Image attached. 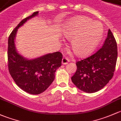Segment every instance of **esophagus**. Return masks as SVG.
<instances>
[{
    "mask_svg": "<svg viewBox=\"0 0 121 121\" xmlns=\"http://www.w3.org/2000/svg\"><path fill=\"white\" fill-rule=\"evenodd\" d=\"M69 62V59H68V58H66V57L63 58V59H62V63L63 65H66Z\"/></svg>",
    "mask_w": 121,
    "mask_h": 121,
    "instance_id": "esophagus-1",
    "label": "esophagus"
}]
</instances>
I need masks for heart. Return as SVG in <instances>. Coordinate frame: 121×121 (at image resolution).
Instances as JSON below:
<instances>
[{
	"label": "heart",
	"instance_id": "1",
	"mask_svg": "<svg viewBox=\"0 0 121 121\" xmlns=\"http://www.w3.org/2000/svg\"><path fill=\"white\" fill-rule=\"evenodd\" d=\"M63 34L72 39L71 47L79 56H85L95 49L103 37L101 23L86 16H77L68 19L63 26Z\"/></svg>",
	"mask_w": 121,
	"mask_h": 121
}]
</instances>
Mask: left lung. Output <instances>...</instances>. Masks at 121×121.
Here are the masks:
<instances>
[{
    "label": "left lung",
    "instance_id": "obj_1",
    "mask_svg": "<svg viewBox=\"0 0 121 121\" xmlns=\"http://www.w3.org/2000/svg\"><path fill=\"white\" fill-rule=\"evenodd\" d=\"M118 51L110 30L104 45L93 55L76 63L77 70L72 81L79 90L88 93L100 90L114 76Z\"/></svg>",
    "mask_w": 121,
    "mask_h": 121
}]
</instances>
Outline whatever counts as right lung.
I'll use <instances>...</instances> for the list:
<instances>
[{"label":"right lung","instance_id":"add662e5","mask_svg":"<svg viewBox=\"0 0 121 121\" xmlns=\"http://www.w3.org/2000/svg\"><path fill=\"white\" fill-rule=\"evenodd\" d=\"M38 12L21 21L10 35L8 39V68L10 74L21 89L31 94H41L55 79V73L61 66L62 56L59 52L49 53L34 59L20 54L15 45L18 28L31 18L38 16Z\"/></svg>","mask_w":121,"mask_h":121}]
</instances>
